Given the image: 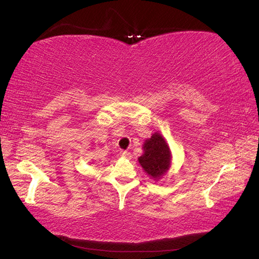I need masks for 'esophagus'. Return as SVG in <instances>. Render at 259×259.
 I'll return each instance as SVG.
<instances>
[{"mask_svg": "<svg viewBox=\"0 0 259 259\" xmlns=\"http://www.w3.org/2000/svg\"><path fill=\"white\" fill-rule=\"evenodd\" d=\"M120 156L124 157V158H131L132 155L130 152L127 151H120Z\"/></svg>", "mask_w": 259, "mask_h": 259, "instance_id": "34e87169", "label": "esophagus"}]
</instances>
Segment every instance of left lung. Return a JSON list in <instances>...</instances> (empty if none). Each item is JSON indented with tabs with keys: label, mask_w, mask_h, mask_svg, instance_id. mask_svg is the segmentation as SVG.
<instances>
[{
	"label": "left lung",
	"mask_w": 259,
	"mask_h": 259,
	"mask_svg": "<svg viewBox=\"0 0 259 259\" xmlns=\"http://www.w3.org/2000/svg\"><path fill=\"white\" fill-rule=\"evenodd\" d=\"M143 146L144 154L139 158L142 167L152 178L162 177L170 163V152L163 136L155 133Z\"/></svg>",
	"instance_id": "left-lung-1"
}]
</instances>
